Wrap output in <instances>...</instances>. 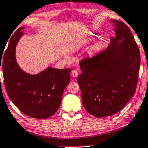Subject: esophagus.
<instances>
[{"instance_id":"esophagus-1","label":"esophagus","mask_w":148,"mask_h":148,"mask_svg":"<svg viewBox=\"0 0 148 148\" xmlns=\"http://www.w3.org/2000/svg\"><path fill=\"white\" fill-rule=\"evenodd\" d=\"M72 76L73 77H76L78 76V71L76 69H73L72 71Z\"/></svg>"}]
</instances>
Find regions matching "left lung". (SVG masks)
<instances>
[{"label": "left lung", "mask_w": 148, "mask_h": 148, "mask_svg": "<svg viewBox=\"0 0 148 148\" xmlns=\"http://www.w3.org/2000/svg\"><path fill=\"white\" fill-rule=\"evenodd\" d=\"M116 37L106 49L80 61L78 83L85 109L96 118L118 113L135 94L140 69L138 45L126 24L116 20ZM124 40L118 43L120 39Z\"/></svg>", "instance_id": "1"}]
</instances>
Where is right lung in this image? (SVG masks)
Segmentation results:
<instances>
[{"label": "right lung", "mask_w": 148, "mask_h": 148, "mask_svg": "<svg viewBox=\"0 0 148 148\" xmlns=\"http://www.w3.org/2000/svg\"><path fill=\"white\" fill-rule=\"evenodd\" d=\"M23 29L20 27L14 32L3 57L0 56V69L2 63L7 93L15 106L28 116L47 119L60 106L64 88L70 81L71 69L49 67L37 75L22 71L16 63L15 49Z\"/></svg>", "instance_id": "right-lung-1"}]
</instances>
